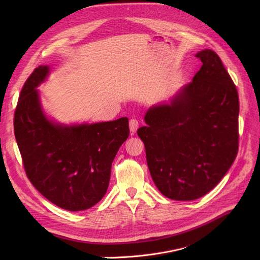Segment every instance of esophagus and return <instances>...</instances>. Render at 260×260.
Wrapping results in <instances>:
<instances>
[{"instance_id": "esophagus-1", "label": "esophagus", "mask_w": 260, "mask_h": 260, "mask_svg": "<svg viewBox=\"0 0 260 260\" xmlns=\"http://www.w3.org/2000/svg\"><path fill=\"white\" fill-rule=\"evenodd\" d=\"M129 125H130V131L133 135V133H135L139 128V121L137 119H135V118H132V119H130V121H129Z\"/></svg>"}]
</instances>
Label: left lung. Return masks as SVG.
<instances>
[{"instance_id":"left-lung-1","label":"left lung","mask_w":260,"mask_h":260,"mask_svg":"<svg viewBox=\"0 0 260 260\" xmlns=\"http://www.w3.org/2000/svg\"><path fill=\"white\" fill-rule=\"evenodd\" d=\"M203 65L169 104L147 111L138 130L155 185L166 198L193 201L211 191L239 149V94L218 54H196Z\"/></svg>"}]
</instances>
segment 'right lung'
<instances>
[{
    "label": "right lung",
    "instance_id": "obj_1",
    "mask_svg": "<svg viewBox=\"0 0 260 260\" xmlns=\"http://www.w3.org/2000/svg\"><path fill=\"white\" fill-rule=\"evenodd\" d=\"M49 74L39 66L19 94L14 132L26 175L45 199L70 211L89 209L105 195L112 164L129 137L127 117L92 124L60 125L42 112L36 90Z\"/></svg>",
    "mask_w": 260,
    "mask_h": 260
}]
</instances>
